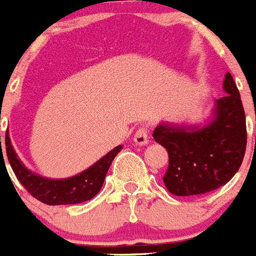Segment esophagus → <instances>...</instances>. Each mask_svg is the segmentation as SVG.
I'll use <instances>...</instances> for the list:
<instances>
[{
  "label": "esophagus",
  "mask_w": 256,
  "mask_h": 256,
  "mask_svg": "<svg viewBox=\"0 0 256 256\" xmlns=\"http://www.w3.org/2000/svg\"><path fill=\"white\" fill-rule=\"evenodd\" d=\"M133 141L140 146H145L149 142V134H148V128L146 126H141L134 133V138Z\"/></svg>",
  "instance_id": "obj_1"
}]
</instances>
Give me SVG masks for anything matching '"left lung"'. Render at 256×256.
Returning <instances> with one entry per match:
<instances>
[{
	"label": "left lung",
	"instance_id": "1",
	"mask_svg": "<svg viewBox=\"0 0 256 256\" xmlns=\"http://www.w3.org/2000/svg\"><path fill=\"white\" fill-rule=\"evenodd\" d=\"M222 88L228 94L216 100L206 126L159 124L154 130V140L168 152L170 162L163 181L174 196H200L215 190L241 167L248 142L246 116L229 72Z\"/></svg>",
	"mask_w": 256,
	"mask_h": 256
}]
</instances>
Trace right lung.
Masks as SVG:
<instances>
[{
    "instance_id": "obj_1",
    "label": "right lung",
    "mask_w": 256,
    "mask_h": 256,
    "mask_svg": "<svg viewBox=\"0 0 256 256\" xmlns=\"http://www.w3.org/2000/svg\"><path fill=\"white\" fill-rule=\"evenodd\" d=\"M1 145V136H0ZM6 154H8V163L12 166L15 176L22 185L26 188V190L34 196L36 200L46 203L50 206L56 204H76L85 200H92L93 196L101 190L104 185L106 174L112 163L114 158L116 156L118 152L122 150V145L116 146L115 149L107 152L94 164L85 170L82 174L72 176L63 180H52V178H41L40 174L30 172L28 168L18 158L14 148L12 145L8 132L6 130L5 136ZM2 154V148H1ZM4 156V154H2Z\"/></svg>"
}]
</instances>
